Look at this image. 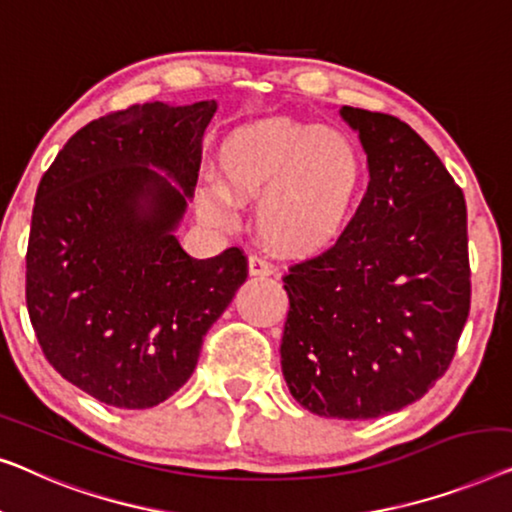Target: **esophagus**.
Returning <instances> with one entry per match:
<instances>
[{"label":"esophagus","instance_id":"1","mask_svg":"<svg viewBox=\"0 0 512 512\" xmlns=\"http://www.w3.org/2000/svg\"><path fill=\"white\" fill-rule=\"evenodd\" d=\"M248 269H250V273H253V276H271L273 264L266 262L262 255L253 253L248 257Z\"/></svg>","mask_w":512,"mask_h":512}]
</instances>
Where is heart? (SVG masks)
Returning a JSON list of instances; mask_svg holds the SVG:
<instances>
[{"label":"heart","instance_id":"1","mask_svg":"<svg viewBox=\"0 0 512 512\" xmlns=\"http://www.w3.org/2000/svg\"><path fill=\"white\" fill-rule=\"evenodd\" d=\"M220 178L234 199L257 197L255 227L280 253H311L341 232L362 181L355 141L336 127L266 118L236 127L220 146ZM206 211L229 218V201L211 190Z\"/></svg>","mask_w":512,"mask_h":512}]
</instances>
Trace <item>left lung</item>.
I'll return each instance as SVG.
<instances>
[{
    "label": "left lung",
    "mask_w": 512,
    "mask_h": 512,
    "mask_svg": "<svg viewBox=\"0 0 512 512\" xmlns=\"http://www.w3.org/2000/svg\"><path fill=\"white\" fill-rule=\"evenodd\" d=\"M369 187L334 246L283 276L280 364L315 415L371 420L417 401L448 371L471 308L462 187L415 129L343 106Z\"/></svg>",
    "instance_id": "obj_1"
}]
</instances>
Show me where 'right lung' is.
<instances>
[{
  "instance_id": "add662e5",
  "label": "right lung",
  "mask_w": 512,
  "mask_h": 512,
  "mask_svg": "<svg viewBox=\"0 0 512 512\" xmlns=\"http://www.w3.org/2000/svg\"><path fill=\"white\" fill-rule=\"evenodd\" d=\"M215 109L211 99L106 113L71 136L37 187L25 285L34 334L50 366L106 406L153 408L178 392L248 278L239 246L194 259L174 236Z\"/></svg>"
}]
</instances>
